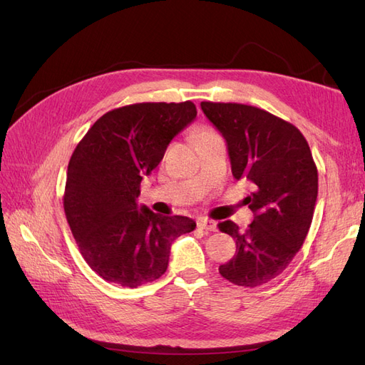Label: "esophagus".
Returning a JSON list of instances; mask_svg holds the SVG:
<instances>
[{
	"label": "esophagus",
	"instance_id": "1",
	"mask_svg": "<svg viewBox=\"0 0 365 365\" xmlns=\"http://www.w3.org/2000/svg\"><path fill=\"white\" fill-rule=\"evenodd\" d=\"M197 227L205 230V231H216L217 230V224L212 219H207V217H200L197 219Z\"/></svg>",
	"mask_w": 365,
	"mask_h": 365
}]
</instances>
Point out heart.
Masks as SVG:
<instances>
[{
    "mask_svg": "<svg viewBox=\"0 0 365 365\" xmlns=\"http://www.w3.org/2000/svg\"><path fill=\"white\" fill-rule=\"evenodd\" d=\"M210 132H213V130H210V129H207V128H200V129H197V130L195 132V138L200 137V135H204V134H210Z\"/></svg>",
    "mask_w": 365,
    "mask_h": 365,
    "instance_id": "1",
    "label": "heart"
}]
</instances>
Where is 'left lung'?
I'll return each mask as SVG.
<instances>
[{
	"label": "left lung",
	"mask_w": 365,
	"mask_h": 365,
	"mask_svg": "<svg viewBox=\"0 0 365 365\" xmlns=\"http://www.w3.org/2000/svg\"><path fill=\"white\" fill-rule=\"evenodd\" d=\"M201 108L227 141L235 178L254 184L248 228L240 231L233 220L217 225L236 239L235 257L219 272L256 288L280 275L303 245L318 195L317 165L306 138L288 121L242 103L201 102Z\"/></svg>",
	"instance_id": "1"
}]
</instances>
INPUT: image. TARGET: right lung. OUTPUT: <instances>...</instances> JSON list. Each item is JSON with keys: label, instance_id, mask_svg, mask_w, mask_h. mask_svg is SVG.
Returning a JSON list of instances; mask_svg holds the SVG:
<instances>
[{"label": "right lung", "instance_id": "add662e5", "mask_svg": "<svg viewBox=\"0 0 365 365\" xmlns=\"http://www.w3.org/2000/svg\"><path fill=\"white\" fill-rule=\"evenodd\" d=\"M196 106L134 103L98 118L68 163L63 210L81 254L102 279L137 288L168 269L172 242L195 230L185 216H161L137 197L172 138L190 125Z\"/></svg>", "mask_w": 365, "mask_h": 365}]
</instances>
